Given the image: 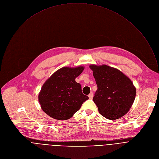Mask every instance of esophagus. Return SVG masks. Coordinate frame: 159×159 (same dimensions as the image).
<instances>
[{"label": "esophagus", "mask_w": 159, "mask_h": 159, "mask_svg": "<svg viewBox=\"0 0 159 159\" xmlns=\"http://www.w3.org/2000/svg\"><path fill=\"white\" fill-rule=\"evenodd\" d=\"M89 99H93V93H90L89 94Z\"/></svg>", "instance_id": "obj_1"}]
</instances>
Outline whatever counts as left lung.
I'll list each match as a JSON object with an SVG mask.
<instances>
[{"label": "left lung", "instance_id": "8db88e82", "mask_svg": "<svg viewBox=\"0 0 159 159\" xmlns=\"http://www.w3.org/2000/svg\"><path fill=\"white\" fill-rule=\"evenodd\" d=\"M89 67L98 86L93 101L100 114L112 120L125 115L136 96L131 80L118 69L106 65H90Z\"/></svg>", "mask_w": 159, "mask_h": 159}]
</instances>
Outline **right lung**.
Masks as SVG:
<instances>
[{
  "label": "right lung",
  "mask_w": 159,
  "mask_h": 159,
  "mask_svg": "<svg viewBox=\"0 0 159 159\" xmlns=\"http://www.w3.org/2000/svg\"><path fill=\"white\" fill-rule=\"evenodd\" d=\"M84 67H63L44 82L38 96L42 110L51 118L69 120L79 111L89 97L83 94L82 87L75 79Z\"/></svg>",
  "instance_id": "obj_1"
}]
</instances>
